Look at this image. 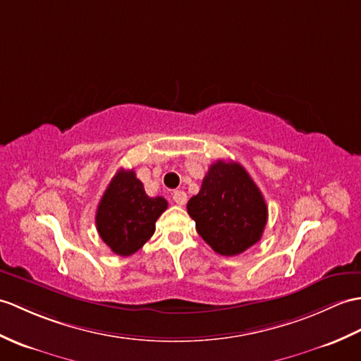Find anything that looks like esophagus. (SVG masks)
Listing matches in <instances>:
<instances>
[{
    "label": "esophagus",
    "instance_id": "esophagus-1",
    "mask_svg": "<svg viewBox=\"0 0 361 361\" xmlns=\"http://www.w3.org/2000/svg\"><path fill=\"white\" fill-rule=\"evenodd\" d=\"M172 198L178 206H184V204H186V201H188L186 192H183V190H175L172 194Z\"/></svg>",
    "mask_w": 361,
    "mask_h": 361
}]
</instances>
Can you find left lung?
<instances>
[{"instance_id":"left-lung-1","label":"left lung","mask_w":361,"mask_h":361,"mask_svg":"<svg viewBox=\"0 0 361 361\" xmlns=\"http://www.w3.org/2000/svg\"><path fill=\"white\" fill-rule=\"evenodd\" d=\"M197 232L216 254L233 257L263 235L267 206L245 167L219 160L211 164L197 195L188 201Z\"/></svg>"}]
</instances>
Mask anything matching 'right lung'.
<instances>
[{
	"label": "right lung",
	"instance_id": "right-lung-1",
	"mask_svg": "<svg viewBox=\"0 0 361 361\" xmlns=\"http://www.w3.org/2000/svg\"><path fill=\"white\" fill-rule=\"evenodd\" d=\"M167 209L163 197H149L133 171L120 169L99 201L95 224L116 255L129 257L154 235L155 221Z\"/></svg>",
	"mask_w": 361,
	"mask_h": 361
}]
</instances>
